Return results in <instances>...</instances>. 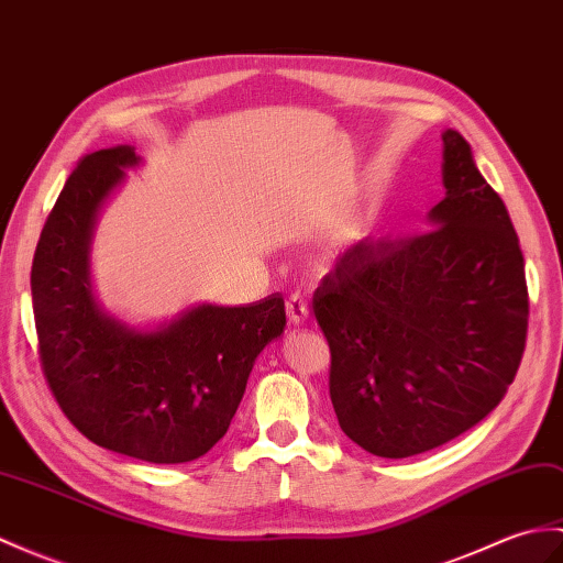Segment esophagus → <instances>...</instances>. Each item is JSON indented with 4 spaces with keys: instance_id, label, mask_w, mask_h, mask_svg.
<instances>
[{
    "instance_id": "1",
    "label": "esophagus",
    "mask_w": 563,
    "mask_h": 563,
    "mask_svg": "<svg viewBox=\"0 0 563 563\" xmlns=\"http://www.w3.org/2000/svg\"><path fill=\"white\" fill-rule=\"evenodd\" d=\"M287 319H290L292 325H305L309 321V305L307 299H302L299 295H292L287 299Z\"/></svg>"
}]
</instances>
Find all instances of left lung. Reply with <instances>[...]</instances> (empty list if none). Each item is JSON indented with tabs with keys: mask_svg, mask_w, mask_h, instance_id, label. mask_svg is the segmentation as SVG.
<instances>
[{
	"mask_svg": "<svg viewBox=\"0 0 563 563\" xmlns=\"http://www.w3.org/2000/svg\"><path fill=\"white\" fill-rule=\"evenodd\" d=\"M443 139L446 196L415 238L352 244L313 292L345 434L410 459L475 427L514 384L528 338L526 261L470 143Z\"/></svg>",
	"mask_w": 563,
	"mask_h": 563,
	"instance_id": "1",
	"label": "left lung"
}]
</instances>
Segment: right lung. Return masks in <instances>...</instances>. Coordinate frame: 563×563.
Returning <instances> with one entry per match:
<instances>
[{"mask_svg": "<svg viewBox=\"0 0 563 563\" xmlns=\"http://www.w3.org/2000/svg\"><path fill=\"white\" fill-rule=\"evenodd\" d=\"M139 165L132 146L88 153L47 216L31 268L37 355L67 420L98 446L173 465L225 437L254 360L285 329L283 297L199 305L153 331L108 317L90 292L100 206Z\"/></svg>", "mask_w": 563, "mask_h": 563, "instance_id": "obj_1", "label": "right lung"}]
</instances>
